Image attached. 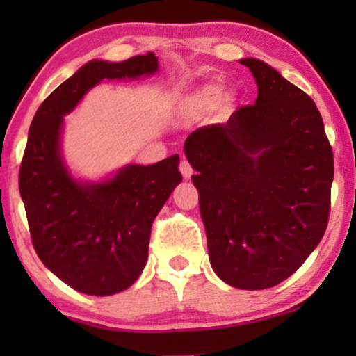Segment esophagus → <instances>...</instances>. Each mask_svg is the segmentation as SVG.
I'll use <instances>...</instances> for the list:
<instances>
[{
    "label": "esophagus",
    "mask_w": 356,
    "mask_h": 356,
    "mask_svg": "<svg viewBox=\"0 0 356 356\" xmlns=\"http://www.w3.org/2000/svg\"><path fill=\"white\" fill-rule=\"evenodd\" d=\"M179 169H181L182 177L186 179V181H189V179L192 177V174H194V170H192V167L187 161H182L181 165H179Z\"/></svg>",
    "instance_id": "esophagus-1"
}]
</instances>
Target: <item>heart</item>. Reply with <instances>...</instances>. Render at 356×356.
Masks as SVG:
<instances>
[{"label":"heart","instance_id":"heart-1","mask_svg":"<svg viewBox=\"0 0 356 356\" xmlns=\"http://www.w3.org/2000/svg\"><path fill=\"white\" fill-rule=\"evenodd\" d=\"M222 99V90L219 85L214 83H204L201 87L194 88L189 95L184 100V108L187 112H207V110L214 108Z\"/></svg>","mask_w":356,"mask_h":356}]
</instances>
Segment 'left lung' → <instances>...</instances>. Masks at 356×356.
Instances as JSON below:
<instances>
[{
    "label": "left lung",
    "instance_id": "left-lung-1",
    "mask_svg": "<svg viewBox=\"0 0 356 356\" xmlns=\"http://www.w3.org/2000/svg\"><path fill=\"white\" fill-rule=\"evenodd\" d=\"M254 105L184 144L214 273L239 289L280 284L320 244L328 224L333 152L314 102L271 65L243 58Z\"/></svg>",
    "mask_w": 356,
    "mask_h": 356
}]
</instances>
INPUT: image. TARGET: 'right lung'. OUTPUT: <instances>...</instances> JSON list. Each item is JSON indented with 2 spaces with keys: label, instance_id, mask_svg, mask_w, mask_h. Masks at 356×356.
Instances as JSON below:
<instances>
[{
  "label": "right lung",
  "instance_id": "right-lung-1",
  "mask_svg": "<svg viewBox=\"0 0 356 356\" xmlns=\"http://www.w3.org/2000/svg\"><path fill=\"white\" fill-rule=\"evenodd\" d=\"M159 72L154 53L125 61L92 60L36 110L19 167L31 239L42 263L83 295L110 296L132 286L149 256L150 226L179 184V155L154 165L127 164L97 181L76 177L63 155L65 115L104 80Z\"/></svg>",
  "mask_w": 356,
  "mask_h": 356
}]
</instances>
